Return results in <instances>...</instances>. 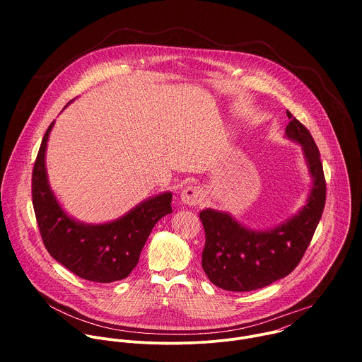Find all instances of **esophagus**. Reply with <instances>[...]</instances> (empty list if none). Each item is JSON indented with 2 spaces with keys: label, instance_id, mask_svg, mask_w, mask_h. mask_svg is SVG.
<instances>
[{
  "label": "esophagus",
  "instance_id": "34e87169",
  "mask_svg": "<svg viewBox=\"0 0 362 362\" xmlns=\"http://www.w3.org/2000/svg\"><path fill=\"white\" fill-rule=\"evenodd\" d=\"M203 197H204L203 189L199 186H187L180 193V200L189 206L199 204L203 200Z\"/></svg>",
  "mask_w": 362,
  "mask_h": 362
}]
</instances>
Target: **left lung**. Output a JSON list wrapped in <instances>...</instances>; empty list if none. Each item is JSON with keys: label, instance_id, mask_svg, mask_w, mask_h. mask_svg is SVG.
Returning a JSON list of instances; mask_svg holds the SVG:
<instances>
[{"label": "left lung", "instance_id": "obj_1", "mask_svg": "<svg viewBox=\"0 0 362 362\" xmlns=\"http://www.w3.org/2000/svg\"><path fill=\"white\" fill-rule=\"evenodd\" d=\"M285 137L300 146L311 176L305 203L284 222L252 229L230 214L212 208L199 214L206 233L202 268L209 281L232 292L261 289L289 275L303 256L325 206V177L320 150L308 129L289 112Z\"/></svg>", "mask_w": 362, "mask_h": 362}]
</instances>
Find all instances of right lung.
<instances>
[{"instance_id": "right-lung-1", "label": "right lung", "mask_w": 362, "mask_h": 362, "mask_svg": "<svg viewBox=\"0 0 362 362\" xmlns=\"http://www.w3.org/2000/svg\"><path fill=\"white\" fill-rule=\"evenodd\" d=\"M54 123L42 137L33 170V206L44 246L57 262L83 279L122 281L137 265L153 226L172 214V192L147 197L110 222L86 223L73 218L63 209L47 176V141Z\"/></svg>"}]
</instances>
